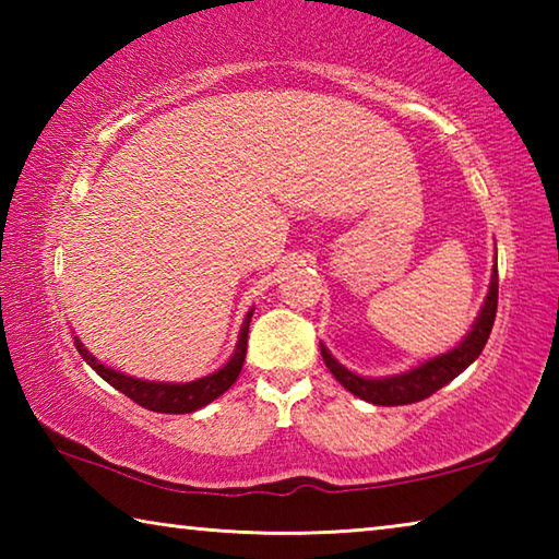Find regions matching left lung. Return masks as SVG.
I'll return each mask as SVG.
<instances>
[{"instance_id": "left-lung-1", "label": "left lung", "mask_w": 559, "mask_h": 559, "mask_svg": "<svg viewBox=\"0 0 559 559\" xmlns=\"http://www.w3.org/2000/svg\"><path fill=\"white\" fill-rule=\"evenodd\" d=\"M498 261V253H496ZM498 310V263H493L490 271V286L488 296L480 306L476 320H473L466 337L461 340L456 347H451L449 353H441L437 357H429L419 362L412 370L390 374V377H362L353 370H347L345 365H340L337 359L330 355V349L320 343V355H323L328 370L333 372L335 380L345 386L347 392H353L359 400L380 404V406H400V404H414L439 392L441 386H447L451 380L466 370V367L478 359L488 343L490 330H493Z\"/></svg>"}]
</instances>
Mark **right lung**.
<instances>
[{"mask_svg":"<svg viewBox=\"0 0 559 559\" xmlns=\"http://www.w3.org/2000/svg\"><path fill=\"white\" fill-rule=\"evenodd\" d=\"M251 316H253V308L243 318L239 340H236V347H234V355L229 357V362L219 367L216 372L200 377V380H192V382L138 380V377H130L126 372H118L112 370V367L103 365L96 355L88 353V347H83V343L75 335H73V345L79 349V355L93 367V372L100 374L103 380H106L110 386H116L118 392L130 396L135 404L159 414H189V412L202 409L206 404H212L216 396H222L236 380H239V372L246 359V345H249Z\"/></svg>","mask_w":559,"mask_h":559,"instance_id":"add662e5","label":"right lung"}]
</instances>
